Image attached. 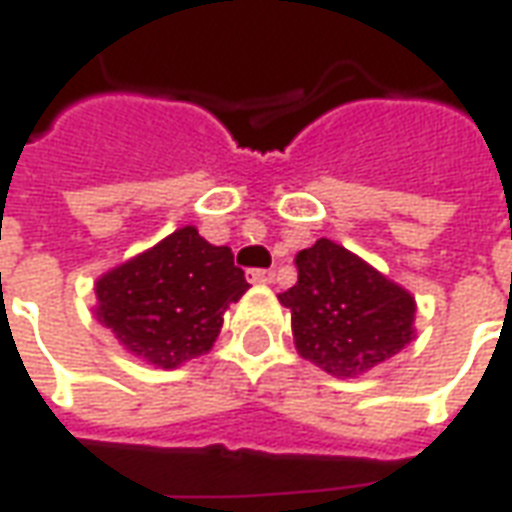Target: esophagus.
I'll return each instance as SVG.
<instances>
[{
  "mask_svg": "<svg viewBox=\"0 0 512 512\" xmlns=\"http://www.w3.org/2000/svg\"><path fill=\"white\" fill-rule=\"evenodd\" d=\"M246 279H249L252 285H271V282H274V274L266 271V268H252V271H246Z\"/></svg>",
  "mask_w": 512,
  "mask_h": 512,
  "instance_id": "1",
  "label": "esophagus"
}]
</instances>
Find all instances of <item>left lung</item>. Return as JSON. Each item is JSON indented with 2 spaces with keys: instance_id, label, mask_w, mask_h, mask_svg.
<instances>
[{
  "instance_id": "left-lung-1",
  "label": "left lung",
  "mask_w": 512,
  "mask_h": 512,
  "mask_svg": "<svg viewBox=\"0 0 512 512\" xmlns=\"http://www.w3.org/2000/svg\"><path fill=\"white\" fill-rule=\"evenodd\" d=\"M299 282L279 293L290 310L293 343L334 378H359L417 337L411 290L343 244L318 238L296 257Z\"/></svg>"
}]
</instances>
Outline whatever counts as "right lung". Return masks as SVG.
I'll return each instance as SVG.
<instances>
[{"instance_id":"obj_1","label":"right lung","mask_w":512,"mask_h":512,"mask_svg":"<svg viewBox=\"0 0 512 512\" xmlns=\"http://www.w3.org/2000/svg\"><path fill=\"white\" fill-rule=\"evenodd\" d=\"M246 290L230 246L186 224L95 279L93 312L128 356L175 370L211 351L224 312Z\"/></svg>"}]
</instances>
